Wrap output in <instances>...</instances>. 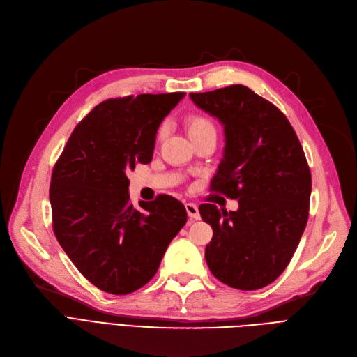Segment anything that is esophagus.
Listing matches in <instances>:
<instances>
[{
  "mask_svg": "<svg viewBox=\"0 0 357 357\" xmlns=\"http://www.w3.org/2000/svg\"><path fill=\"white\" fill-rule=\"evenodd\" d=\"M185 208H186V213H188V217H191L194 220L199 218V210H198V207H197L194 202H186L185 204Z\"/></svg>",
  "mask_w": 357,
  "mask_h": 357,
  "instance_id": "obj_1",
  "label": "esophagus"
}]
</instances>
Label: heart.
I'll list each match as a JSON object with an SVG mask.
<instances>
[{
	"mask_svg": "<svg viewBox=\"0 0 357 357\" xmlns=\"http://www.w3.org/2000/svg\"><path fill=\"white\" fill-rule=\"evenodd\" d=\"M185 126H186V133H188L190 139L202 136V135H210L214 133L215 135V126L211 121L210 117L204 116V114H191L186 117L185 120ZM165 135V126H162L158 131V139L162 140Z\"/></svg>",
	"mask_w": 357,
	"mask_h": 357,
	"instance_id": "obj_1",
	"label": "heart"
}]
</instances>
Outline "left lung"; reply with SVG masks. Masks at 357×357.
<instances>
[{
  "label": "left lung",
  "instance_id": "8db88e82",
  "mask_svg": "<svg viewBox=\"0 0 357 357\" xmlns=\"http://www.w3.org/2000/svg\"><path fill=\"white\" fill-rule=\"evenodd\" d=\"M190 97L224 126L226 146L211 191L238 199V210L229 213L199 205L214 231L205 260L222 284L260 289L285 271L307 226L311 172L303 146L284 112L248 86Z\"/></svg>",
  "mask_w": 357,
  "mask_h": 357
}]
</instances>
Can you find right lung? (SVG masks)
I'll return each instance as SVG.
<instances>
[{
	"instance_id": "obj_1",
	"label": "right lung",
	"mask_w": 357,
	"mask_h": 357,
	"mask_svg": "<svg viewBox=\"0 0 357 357\" xmlns=\"http://www.w3.org/2000/svg\"><path fill=\"white\" fill-rule=\"evenodd\" d=\"M185 92L102 101L75 127L50 182L53 231L78 271L98 289L127 295L159 269L186 222L171 195L130 202L127 172L150 163L162 120Z\"/></svg>"
}]
</instances>
